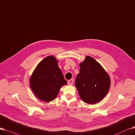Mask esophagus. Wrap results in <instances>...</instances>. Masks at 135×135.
<instances>
[{
    "label": "esophagus",
    "mask_w": 135,
    "mask_h": 135,
    "mask_svg": "<svg viewBox=\"0 0 135 135\" xmlns=\"http://www.w3.org/2000/svg\"><path fill=\"white\" fill-rule=\"evenodd\" d=\"M73 81H74L73 79H71V80H69L68 81V84L69 85H73Z\"/></svg>",
    "instance_id": "esophagus-1"
}]
</instances>
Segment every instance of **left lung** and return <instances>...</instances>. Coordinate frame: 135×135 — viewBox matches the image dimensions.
Wrapping results in <instances>:
<instances>
[{"label":"left lung","instance_id":"8db88e82","mask_svg":"<svg viewBox=\"0 0 135 135\" xmlns=\"http://www.w3.org/2000/svg\"><path fill=\"white\" fill-rule=\"evenodd\" d=\"M79 73L75 85L80 98L85 103L94 104L105 98L110 86V78L95 59L87 56L79 64Z\"/></svg>","mask_w":135,"mask_h":135}]
</instances>
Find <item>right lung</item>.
Returning <instances> with one entry per match:
<instances>
[{
  "instance_id": "obj_1",
  "label": "right lung",
  "mask_w": 135,
  "mask_h": 135,
  "mask_svg": "<svg viewBox=\"0 0 135 135\" xmlns=\"http://www.w3.org/2000/svg\"><path fill=\"white\" fill-rule=\"evenodd\" d=\"M67 83L58 66V61L53 56L41 61L30 78V87L35 96L47 103L55 99L61 88Z\"/></svg>"
}]
</instances>
